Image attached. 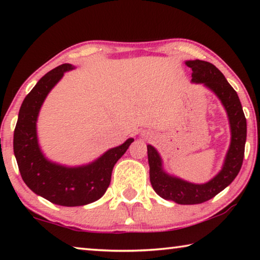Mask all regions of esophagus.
I'll return each instance as SVG.
<instances>
[{
	"label": "esophagus",
	"instance_id": "1",
	"mask_svg": "<svg viewBox=\"0 0 260 260\" xmlns=\"http://www.w3.org/2000/svg\"><path fill=\"white\" fill-rule=\"evenodd\" d=\"M147 136H148V135H147Z\"/></svg>",
	"mask_w": 260,
	"mask_h": 260
}]
</instances>
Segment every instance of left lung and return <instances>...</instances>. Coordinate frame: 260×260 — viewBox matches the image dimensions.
<instances>
[{
  "label": "left lung",
  "mask_w": 260,
  "mask_h": 260,
  "mask_svg": "<svg viewBox=\"0 0 260 260\" xmlns=\"http://www.w3.org/2000/svg\"><path fill=\"white\" fill-rule=\"evenodd\" d=\"M191 69V82L203 85L217 96L227 113L231 128V142L221 170L204 183H193L177 175L167 173L157 149L148 144V161L150 182L158 195L178 204H200L213 199L230 186L239 174L244 157L246 141V119L239 96L223 74L213 64L205 60H186Z\"/></svg>",
  "instance_id": "obj_1"
}]
</instances>
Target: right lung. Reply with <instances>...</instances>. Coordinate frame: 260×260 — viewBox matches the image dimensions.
<instances>
[{
	"instance_id": "obj_1",
	"label": "right lung",
	"mask_w": 260,
	"mask_h": 260,
	"mask_svg": "<svg viewBox=\"0 0 260 260\" xmlns=\"http://www.w3.org/2000/svg\"><path fill=\"white\" fill-rule=\"evenodd\" d=\"M76 67L63 64L45 74L21 103L14 133V152L24 182L30 190L61 206H80L100 200L111 181L113 166L134 139L109 149L87 164L70 166L47 158L39 143L38 118L43 102L65 72Z\"/></svg>"
}]
</instances>
